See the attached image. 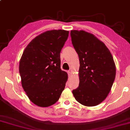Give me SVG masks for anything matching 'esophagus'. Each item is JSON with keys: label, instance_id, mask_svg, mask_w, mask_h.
Wrapping results in <instances>:
<instances>
[{"label": "esophagus", "instance_id": "obj_1", "mask_svg": "<svg viewBox=\"0 0 130 130\" xmlns=\"http://www.w3.org/2000/svg\"><path fill=\"white\" fill-rule=\"evenodd\" d=\"M68 72V76L69 77H70V76L71 75V71H68L67 72Z\"/></svg>", "mask_w": 130, "mask_h": 130}]
</instances>
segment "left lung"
I'll list each match as a JSON object with an SVG mask.
<instances>
[{"mask_svg":"<svg viewBox=\"0 0 130 130\" xmlns=\"http://www.w3.org/2000/svg\"><path fill=\"white\" fill-rule=\"evenodd\" d=\"M72 43L80 62L79 85L72 90L76 101L95 106L107 98L116 77V65L111 53L93 34L71 30Z\"/></svg>","mask_w":130,"mask_h":130,"instance_id":"left-lung-1","label":"left lung"}]
</instances>
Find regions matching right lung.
Listing matches in <instances>:
<instances>
[{"instance_id": "obj_1", "label": "right lung", "mask_w": 130, "mask_h": 130, "mask_svg": "<svg viewBox=\"0 0 130 130\" xmlns=\"http://www.w3.org/2000/svg\"><path fill=\"white\" fill-rule=\"evenodd\" d=\"M68 36V31H46L34 38L23 52L19 63L22 85L37 106L55 104L64 90L68 74L61 69L60 53Z\"/></svg>"}]
</instances>
